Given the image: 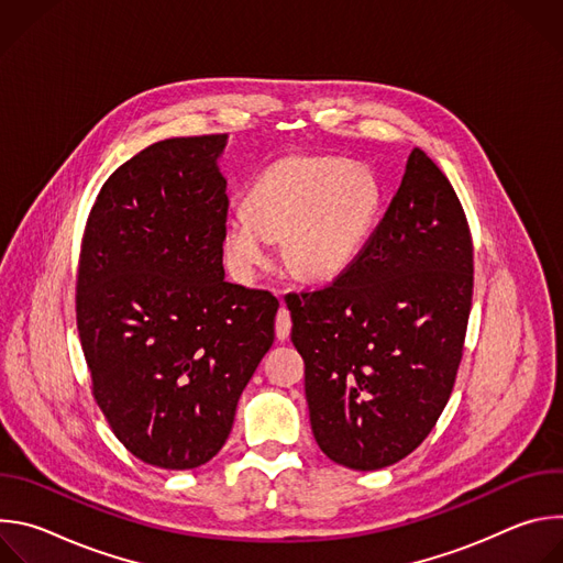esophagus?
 <instances>
[{
	"mask_svg": "<svg viewBox=\"0 0 563 563\" xmlns=\"http://www.w3.org/2000/svg\"><path fill=\"white\" fill-rule=\"evenodd\" d=\"M289 332H291V318H289V309L283 305L278 309V313H276V339L278 341H287Z\"/></svg>",
	"mask_w": 563,
	"mask_h": 563,
	"instance_id": "34e87169",
	"label": "esophagus"
}]
</instances>
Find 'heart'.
I'll use <instances>...</instances> for the list:
<instances>
[{"mask_svg":"<svg viewBox=\"0 0 563 563\" xmlns=\"http://www.w3.org/2000/svg\"><path fill=\"white\" fill-rule=\"evenodd\" d=\"M380 187L363 165L328 153H294L272 163L250 189L245 209L222 224V254L240 283H254L280 258L300 280L328 283L343 276L374 229Z\"/></svg>","mask_w":563,"mask_h":563,"instance_id":"obj_1","label":"heart"}]
</instances>
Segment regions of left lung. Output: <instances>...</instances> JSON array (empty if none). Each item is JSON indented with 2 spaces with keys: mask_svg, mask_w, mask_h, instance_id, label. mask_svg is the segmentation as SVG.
<instances>
[{
  "mask_svg": "<svg viewBox=\"0 0 563 563\" xmlns=\"http://www.w3.org/2000/svg\"><path fill=\"white\" fill-rule=\"evenodd\" d=\"M285 300L318 448L363 472L419 448L450 398L472 307L467 220L426 151L412 148L354 265Z\"/></svg>",
  "mask_w": 563,
  "mask_h": 563,
  "instance_id": "obj_1",
  "label": "left lung"
}]
</instances>
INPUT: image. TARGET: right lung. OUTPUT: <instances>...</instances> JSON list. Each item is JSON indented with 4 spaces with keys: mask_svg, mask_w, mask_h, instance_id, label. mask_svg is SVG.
<instances>
[{
    "mask_svg": "<svg viewBox=\"0 0 563 563\" xmlns=\"http://www.w3.org/2000/svg\"><path fill=\"white\" fill-rule=\"evenodd\" d=\"M227 137H172L126 159L91 209L79 256L93 396L122 445L165 470L220 452L274 343L278 300L224 280Z\"/></svg>",
    "mask_w": 563,
    "mask_h": 563,
    "instance_id": "1",
    "label": "right lung"
}]
</instances>
